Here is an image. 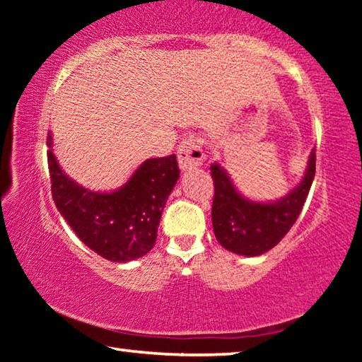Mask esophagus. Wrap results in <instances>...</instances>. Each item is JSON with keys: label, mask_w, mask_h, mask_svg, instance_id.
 <instances>
[{"label": "esophagus", "mask_w": 362, "mask_h": 362, "mask_svg": "<svg viewBox=\"0 0 362 362\" xmlns=\"http://www.w3.org/2000/svg\"><path fill=\"white\" fill-rule=\"evenodd\" d=\"M177 158H179V166L182 170H194L203 166L204 151L201 148L199 140L196 137H188L183 140L177 150Z\"/></svg>", "instance_id": "obj_1"}]
</instances>
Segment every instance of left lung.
Instances as JSON below:
<instances>
[{
    "label": "left lung",
    "mask_w": 362,
    "mask_h": 362,
    "mask_svg": "<svg viewBox=\"0 0 362 362\" xmlns=\"http://www.w3.org/2000/svg\"><path fill=\"white\" fill-rule=\"evenodd\" d=\"M316 170V153L311 150L305 174L283 198L254 201L244 196L230 174L217 161L211 164L214 180L212 226L222 247L233 254L257 257L268 252L287 235L305 204Z\"/></svg>",
    "instance_id": "left-lung-1"
}]
</instances>
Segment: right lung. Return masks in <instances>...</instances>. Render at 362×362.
I'll list each match as a JSON object with an SVG mask.
<instances>
[{"label": "right lung", "instance_id": "add662e5", "mask_svg": "<svg viewBox=\"0 0 362 362\" xmlns=\"http://www.w3.org/2000/svg\"><path fill=\"white\" fill-rule=\"evenodd\" d=\"M47 146L54 203L79 240L110 262L126 263L148 254L155 246L164 206L180 175L175 155L145 159L124 185L94 192L60 168L51 132Z\"/></svg>", "mask_w": 362, "mask_h": 362}]
</instances>
